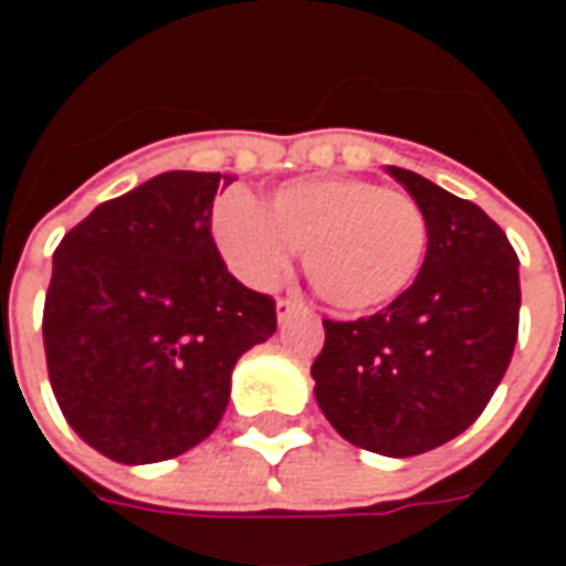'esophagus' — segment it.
<instances>
[{
    "label": "esophagus",
    "instance_id": "34e87169",
    "mask_svg": "<svg viewBox=\"0 0 566 566\" xmlns=\"http://www.w3.org/2000/svg\"><path fill=\"white\" fill-rule=\"evenodd\" d=\"M275 308H279V324H284L287 318H294L300 312H306V306H303L300 300H291V296H282V300L275 303Z\"/></svg>",
    "mask_w": 566,
    "mask_h": 566
}]
</instances>
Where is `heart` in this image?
<instances>
[{
  "instance_id": "b5f03b06",
  "label": "heart",
  "mask_w": 566,
  "mask_h": 566,
  "mask_svg": "<svg viewBox=\"0 0 566 566\" xmlns=\"http://www.w3.org/2000/svg\"><path fill=\"white\" fill-rule=\"evenodd\" d=\"M214 242L242 282H279L294 251L331 306L369 312L416 282L427 254V218L403 190L367 178H303L266 202L233 193L214 206Z\"/></svg>"
}]
</instances>
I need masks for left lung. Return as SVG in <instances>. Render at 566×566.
Masks as SVG:
<instances>
[{
  "instance_id": "obj_1",
  "label": "left lung",
  "mask_w": 566,
  "mask_h": 566,
  "mask_svg": "<svg viewBox=\"0 0 566 566\" xmlns=\"http://www.w3.org/2000/svg\"><path fill=\"white\" fill-rule=\"evenodd\" d=\"M427 218L412 287L369 318L324 321L315 400L352 446L412 458L449 442L497 391L518 339V258L470 199L388 166Z\"/></svg>"
}]
</instances>
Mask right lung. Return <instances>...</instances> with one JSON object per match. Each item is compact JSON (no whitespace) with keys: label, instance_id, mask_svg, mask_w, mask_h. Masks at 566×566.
Returning <instances> with one entry per match:
<instances>
[{"label":"right lung","instance_id":"1","mask_svg":"<svg viewBox=\"0 0 566 566\" xmlns=\"http://www.w3.org/2000/svg\"><path fill=\"white\" fill-rule=\"evenodd\" d=\"M233 175L163 172L108 199L54 251L44 357L69 427L117 463L169 461L209 437L272 296L235 282L211 239Z\"/></svg>","mask_w":566,"mask_h":566}]
</instances>
